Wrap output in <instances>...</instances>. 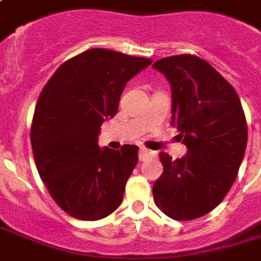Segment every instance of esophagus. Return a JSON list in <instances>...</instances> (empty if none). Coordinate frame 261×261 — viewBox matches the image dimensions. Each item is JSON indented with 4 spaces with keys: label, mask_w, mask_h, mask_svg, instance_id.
<instances>
[{
    "label": "esophagus",
    "mask_w": 261,
    "mask_h": 261,
    "mask_svg": "<svg viewBox=\"0 0 261 261\" xmlns=\"http://www.w3.org/2000/svg\"><path fill=\"white\" fill-rule=\"evenodd\" d=\"M154 155V153L150 150H147V149H145V147H141L139 149V153H138V159L141 163H143V161H146L147 159H150V157H153Z\"/></svg>",
    "instance_id": "esophagus-1"
}]
</instances>
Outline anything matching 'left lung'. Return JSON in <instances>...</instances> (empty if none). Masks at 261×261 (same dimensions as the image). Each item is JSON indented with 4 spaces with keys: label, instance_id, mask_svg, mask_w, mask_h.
<instances>
[{
    "label": "left lung",
    "instance_id": "left-lung-1",
    "mask_svg": "<svg viewBox=\"0 0 261 261\" xmlns=\"http://www.w3.org/2000/svg\"><path fill=\"white\" fill-rule=\"evenodd\" d=\"M153 69L171 84L172 124L187 146L177 160L160 153L164 172L153 186L154 203L168 217L190 221L215 208L233 186L247 149V120L234 88L199 57H168Z\"/></svg>",
    "mask_w": 261,
    "mask_h": 261
}]
</instances>
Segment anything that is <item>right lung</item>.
I'll return each instance as SVG.
<instances>
[{
	"label": "right lung",
	"instance_id": "right-lung-1",
	"mask_svg": "<svg viewBox=\"0 0 261 261\" xmlns=\"http://www.w3.org/2000/svg\"><path fill=\"white\" fill-rule=\"evenodd\" d=\"M92 48L57 69L35 108L31 143L43 182L57 204L83 221L112 214L138 163V146H98L101 124L114 118L126 84L151 65Z\"/></svg>",
	"mask_w": 261,
	"mask_h": 261
}]
</instances>
